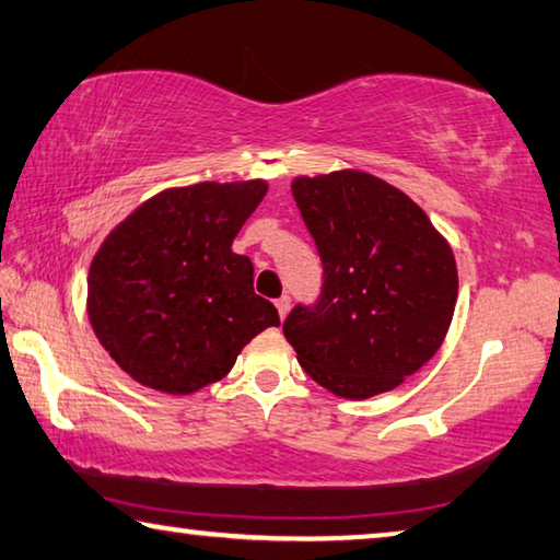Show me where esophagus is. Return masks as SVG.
I'll return each instance as SVG.
<instances>
[{
  "label": "esophagus",
  "instance_id": "1",
  "mask_svg": "<svg viewBox=\"0 0 560 560\" xmlns=\"http://www.w3.org/2000/svg\"><path fill=\"white\" fill-rule=\"evenodd\" d=\"M277 308H279V316H281V318H287L289 308H291V299H289V296H281V299H277Z\"/></svg>",
  "mask_w": 560,
  "mask_h": 560
}]
</instances>
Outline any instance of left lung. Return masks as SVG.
Wrapping results in <instances>:
<instances>
[{"instance_id": "obj_1", "label": "left lung", "mask_w": 560, "mask_h": 560, "mask_svg": "<svg viewBox=\"0 0 560 560\" xmlns=\"http://www.w3.org/2000/svg\"><path fill=\"white\" fill-rule=\"evenodd\" d=\"M296 207L324 264L322 296L283 336L328 392H392L441 349L458 296L456 259L419 203L357 168L296 176Z\"/></svg>"}]
</instances>
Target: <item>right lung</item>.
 I'll return each instance as SVG.
<instances>
[{
	"instance_id": "obj_1",
	"label": "right lung",
	"mask_w": 560,
	"mask_h": 560,
	"mask_svg": "<svg viewBox=\"0 0 560 560\" xmlns=\"http://www.w3.org/2000/svg\"><path fill=\"white\" fill-rule=\"evenodd\" d=\"M269 186L201 182L166 189L104 238L86 279L96 339L141 386L186 396L232 371L244 346L279 326L232 244Z\"/></svg>"
}]
</instances>
